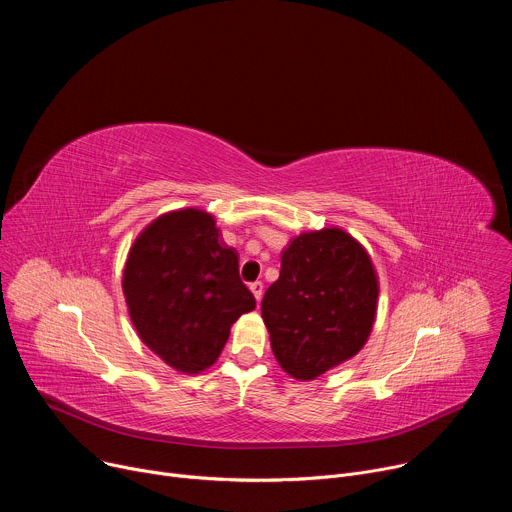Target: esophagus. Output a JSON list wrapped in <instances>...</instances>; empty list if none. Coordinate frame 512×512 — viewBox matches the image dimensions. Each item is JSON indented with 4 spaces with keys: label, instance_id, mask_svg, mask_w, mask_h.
<instances>
[{
    "label": "esophagus",
    "instance_id": "esophagus-1",
    "mask_svg": "<svg viewBox=\"0 0 512 512\" xmlns=\"http://www.w3.org/2000/svg\"><path fill=\"white\" fill-rule=\"evenodd\" d=\"M249 287H251L253 296H255V300H257V304H259L261 298H263V283H261V281H253Z\"/></svg>",
    "mask_w": 512,
    "mask_h": 512
}]
</instances>
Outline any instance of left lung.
<instances>
[{
	"mask_svg": "<svg viewBox=\"0 0 512 512\" xmlns=\"http://www.w3.org/2000/svg\"><path fill=\"white\" fill-rule=\"evenodd\" d=\"M379 300L371 255L344 229L302 233L281 253L261 316L279 367L314 381L367 344Z\"/></svg>",
	"mask_w": 512,
	"mask_h": 512,
	"instance_id": "left-lung-1",
	"label": "left lung"
}]
</instances>
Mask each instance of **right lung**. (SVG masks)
<instances>
[{"label":"right lung","mask_w":512,"mask_h":512,"mask_svg":"<svg viewBox=\"0 0 512 512\" xmlns=\"http://www.w3.org/2000/svg\"><path fill=\"white\" fill-rule=\"evenodd\" d=\"M121 285L141 342L186 375L212 367L231 326L255 310L237 251L200 208L166 212L145 227L129 249Z\"/></svg>","instance_id":"right-lung-1"}]
</instances>
